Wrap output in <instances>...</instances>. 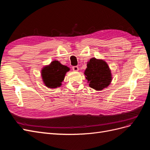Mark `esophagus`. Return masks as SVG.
Instances as JSON below:
<instances>
[{
    "label": "esophagus",
    "instance_id": "1",
    "mask_svg": "<svg viewBox=\"0 0 150 150\" xmlns=\"http://www.w3.org/2000/svg\"><path fill=\"white\" fill-rule=\"evenodd\" d=\"M72 70H73L74 71H78L79 67L78 66H73L72 67Z\"/></svg>",
    "mask_w": 150,
    "mask_h": 150
}]
</instances>
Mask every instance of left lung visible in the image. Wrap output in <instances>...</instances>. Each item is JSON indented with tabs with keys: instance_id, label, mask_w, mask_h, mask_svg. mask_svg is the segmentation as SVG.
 Here are the masks:
<instances>
[{
	"instance_id": "obj_1",
	"label": "left lung",
	"mask_w": 150,
	"mask_h": 150,
	"mask_svg": "<svg viewBox=\"0 0 150 150\" xmlns=\"http://www.w3.org/2000/svg\"><path fill=\"white\" fill-rule=\"evenodd\" d=\"M84 74L89 87L96 91L107 88L112 81L111 70L107 63L94 57L88 62Z\"/></svg>"
}]
</instances>
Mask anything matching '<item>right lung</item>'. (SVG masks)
<instances>
[{
    "label": "right lung",
    "instance_id": "right-lung-1",
    "mask_svg": "<svg viewBox=\"0 0 150 150\" xmlns=\"http://www.w3.org/2000/svg\"><path fill=\"white\" fill-rule=\"evenodd\" d=\"M69 70V67L61 64L60 62L53 61L49 65L44 66L41 71L44 84L52 89L60 87L66 72Z\"/></svg>",
    "mask_w": 150,
    "mask_h": 150
}]
</instances>
